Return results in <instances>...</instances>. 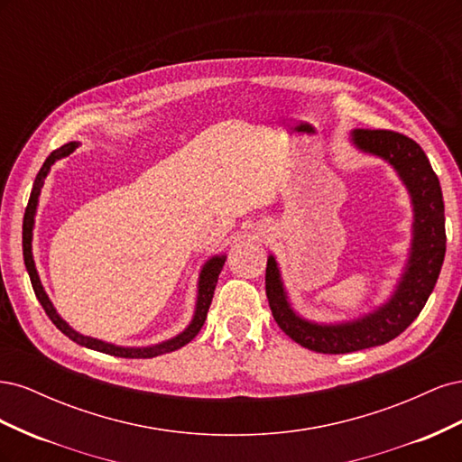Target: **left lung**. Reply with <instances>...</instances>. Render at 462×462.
I'll return each mask as SVG.
<instances>
[{
  "instance_id": "8db88e82",
  "label": "left lung",
  "mask_w": 462,
  "mask_h": 462,
  "mask_svg": "<svg viewBox=\"0 0 462 462\" xmlns=\"http://www.w3.org/2000/svg\"><path fill=\"white\" fill-rule=\"evenodd\" d=\"M348 143L360 153L391 165L407 189L412 208L411 246L389 297L372 310L341 321H314L300 316L292 309L275 256H268L265 295L273 319L292 341L324 355L355 353L395 339L422 312L445 258L443 194L424 150L409 136L391 131L353 129Z\"/></svg>"
}]
</instances>
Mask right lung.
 <instances>
[{"label": "right lung", "mask_w": 462, "mask_h": 462, "mask_svg": "<svg viewBox=\"0 0 462 462\" xmlns=\"http://www.w3.org/2000/svg\"><path fill=\"white\" fill-rule=\"evenodd\" d=\"M80 144L79 143H69L58 150H53L50 156L46 158L44 165L40 167V171L34 179V185H32V192H31V199H29V206H26V212H24V219H23V256H24V265H26V272L31 275V283L32 289L36 292V299L42 304V309L46 310V314L50 316V319L55 324L61 333H65L69 339L75 341L80 346H87L92 348V351L97 353H106V355H114V356H121V358H153V356H160L165 353H171L177 351V348L185 346L187 343H190L194 337H197L199 331L202 329L206 316H208V309L209 304H212L214 299V291L217 285V277L223 270V263L227 260V254H214L209 256L204 265L200 268L199 273V283H197V302H194V314L189 321V326L179 331L173 337L160 341V343H153V345H146V346H125V345H116V343H107L102 339H96L90 337V335H82L77 329H73L71 326L67 324V321L60 316L58 309H55L53 302L50 300L48 292L40 282V275L36 270V262H34V254H32V239H34V221H36V212H38V202H40V192L42 187H44V179L48 177V173L51 171V165L67 158L69 153H73Z\"/></svg>", "instance_id": "add662e5"}]
</instances>
